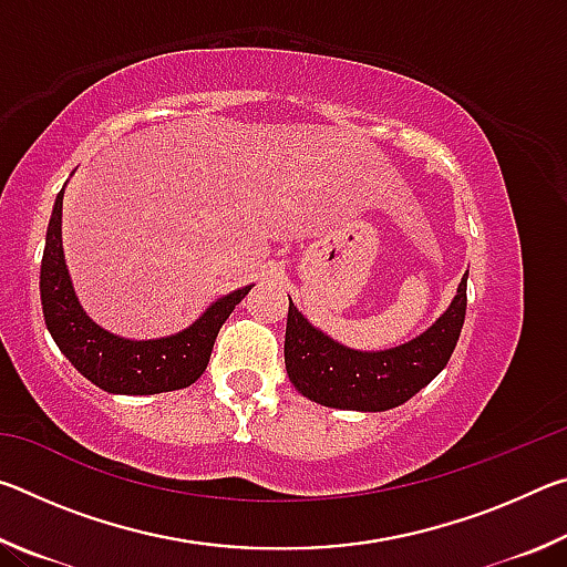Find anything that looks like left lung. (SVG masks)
<instances>
[{
    "label": "left lung",
    "instance_id": "1",
    "mask_svg": "<svg viewBox=\"0 0 567 567\" xmlns=\"http://www.w3.org/2000/svg\"><path fill=\"white\" fill-rule=\"evenodd\" d=\"M467 307V275L443 318L420 338L382 352H358L315 330L290 300L285 368L305 398L324 408L382 412L408 402L453 354Z\"/></svg>",
    "mask_w": 567,
    "mask_h": 567
}]
</instances>
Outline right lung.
Segmentation results:
<instances>
[{
	"instance_id": "right-lung-1",
	"label": "right lung",
	"mask_w": 567,
	"mask_h": 567,
	"mask_svg": "<svg viewBox=\"0 0 567 567\" xmlns=\"http://www.w3.org/2000/svg\"><path fill=\"white\" fill-rule=\"evenodd\" d=\"M62 197L56 195L40 272L47 330L84 378L114 395H157L182 390L207 370L217 332L252 285L217 300L192 328L162 340H124L94 324L76 302L62 252Z\"/></svg>"
}]
</instances>
